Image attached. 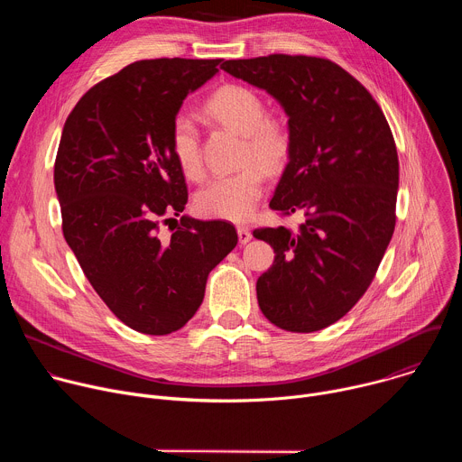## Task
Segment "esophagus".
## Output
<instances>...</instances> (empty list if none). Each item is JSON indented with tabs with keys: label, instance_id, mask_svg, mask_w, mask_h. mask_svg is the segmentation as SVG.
<instances>
[{
	"label": "esophagus",
	"instance_id": "34e87169",
	"mask_svg": "<svg viewBox=\"0 0 462 462\" xmlns=\"http://www.w3.org/2000/svg\"><path fill=\"white\" fill-rule=\"evenodd\" d=\"M237 237H239V243H248L250 239H252V232L248 230V228H245V226H239L237 228Z\"/></svg>",
	"mask_w": 462,
	"mask_h": 462
}]
</instances>
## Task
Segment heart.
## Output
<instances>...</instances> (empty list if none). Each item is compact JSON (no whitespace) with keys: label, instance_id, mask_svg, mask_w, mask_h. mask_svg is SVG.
I'll list each match as a JSON object with an SVG mask.
<instances>
[{"label":"heart","instance_id":"obj_1","mask_svg":"<svg viewBox=\"0 0 462 462\" xmlns=\"http://www.w3.org/2000/svg\"><path fill=\"white\" fill-rule=\"evenodd\" d=\"M207 113L221 124L245 135L243 161L261 163L269 171H280L292 148L287 124L267 116V106L250 88L230 84L217 89L207 100ZM170 152L188 179L203 175L199 129L188 113L175 115L170 129ZM265 188V173L256 164L239 171L217 175L195 195V208L199 214L226 221H246Z\"/></svg>","mask_w":462,"mask_h":462}]
</instances>
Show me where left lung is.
Segmentation results:
<instances>
[{
  "mask_svg": "<svg viewBox=\"0 0 462 462\" xmlns=\"http://www.w3.org/2000/svg\"><path fill=\"white\" fill-rule=\"evenodd\" d=\"M221 69L273 95L292 148L271 201L296 228H257L274 248L255 291L265 318L314 333L346 316L371 285L394 230L399 155L371 93L338 63L305 54L226 60Z\"/></svg>",
  "mask_w": 462,
  "mask_h": 462,
  "instance_id": "obj_1",
  "label": "left lung"
}]
</instances>
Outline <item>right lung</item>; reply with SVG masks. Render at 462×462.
I'll list each match as a JSON object with an SVG mask.
<instances>
[{"label":"right lung","instance_id":"add662e5","mask_svg":"<svg viewBox=\"0 0 462 462\" xmlns=\"http://www.w3.org/2000/svg\"><path fill=\"white\" fill-rule=\"evenodd\" d=\"M219 63H129L93 86L61 131L54 189L63 237L109 310L143 335L186 325L203 303L210 271L237 245L228 221L182 216L170 238L158 234L188 201L170 152L171 122Z\"/></svg>","mask_w":462,"mask_h":462}]
</instances>
